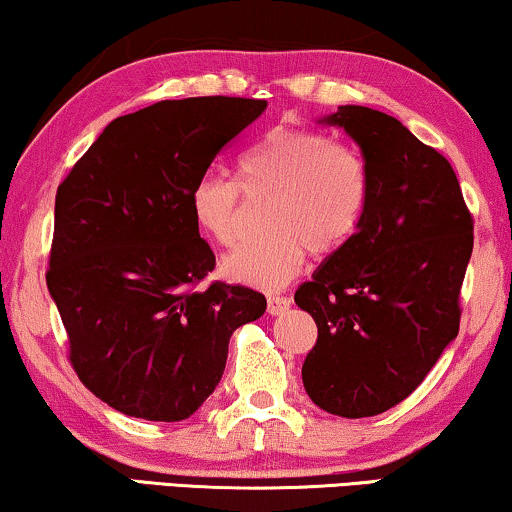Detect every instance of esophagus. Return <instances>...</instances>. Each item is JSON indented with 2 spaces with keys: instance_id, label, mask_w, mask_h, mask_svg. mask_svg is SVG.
<instances>
[{
  "instance_id": "34e87169",
  "label": "esophagus",
  "mask_w": 512,
  "mask_h": 512,
  "mask_svg": "<svg viewBox=\"0 0 512 512\" xmlns=\"http://www.w3.org/2000/svg\"><path fill=\"white\" fill-rule=\"evenodd\" d=\"M287 308H290V299L287 297H276V294H273V297L266 299V311L271 315H283Z\"/></svg>"
}]
</instances>
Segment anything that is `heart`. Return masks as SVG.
<instances>
[{"mask_svg": "<svg viewBox=\"0 0 512 512\" xmlns=\"http://www.w3.org/2000/svg\"><path fill=\"white\" fill-rule=\"evenodd\" d=\"M251 204H266L269 236L222 257L229 280L276 290L301 271L306 248L318 257L341 253L362 227L369 174L355 150L311 127H273L241 157V183L213 169L197 178L190 208L199 229L234 246Z\"/></svg>", "mask_w": 512, "mask_h": 512, "instance_id": "1", "label": "heart"}]
</instances>
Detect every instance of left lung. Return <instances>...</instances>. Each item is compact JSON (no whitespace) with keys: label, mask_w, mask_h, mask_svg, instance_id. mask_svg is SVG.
<instances>
[{"label":"left lung","mask_w":512,"mask_h":512,"mask_svg":"<svg viewBox=\"0 0 512 512\" xmlns=\"http://www.w3.org/2000/svg\"><path fill=\"white\" fill-rule=\"evenodd\" d=\"M320 122L362 150L369 206L294 294L318 325L301 378L315 406L357 420L406 399L455 341L473 218L450 162L397 118L338 106Z\"/></svg>","instance_id":"8db88e82"}]
</instances>
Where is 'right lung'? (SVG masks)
<instances>
[{
  "mask_svg": "<svg viewBox=\"0 0 512 512\" xmlns=\"http://www.w3.org/2000/svg\"><path fill=\"white\" fill-rule=\"evenodd\" d=\"M264 99H167L115 118L55 194L48 292L69 359L95 397L129 417L181 422L211 397L234 329L264 294L215 280L190 192Z\"/></svg>",
  "mask_w": 512,
  "mask_h": 512,
  "instance_id": "right-lung-1",
  "label": "right lung"
}]
</instances>
